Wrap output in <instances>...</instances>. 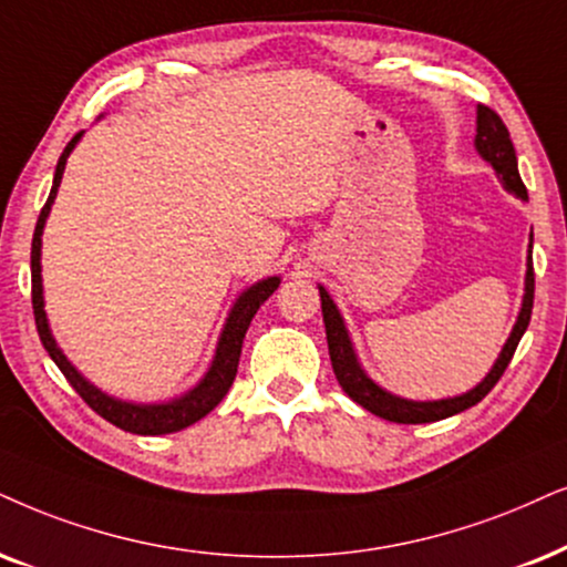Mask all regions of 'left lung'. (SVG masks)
I'll return each mask as SVG.
<instances>
[{
  "label": "left lung",
  "instance_id": "obj_1",
  "mask_svg": "<svg viewBox=\"0 0 567 567\" xmlns=\"http://www.w3.org/2000/svg\"><path fill=\"white\" fill-rule=\"evenodd\" d=\"M476 152L484 156L486 162L492 164L497 177L503 181L505 190L518 196L520 200L528 198L526 185L520 181L518 172V159H515V148L511 141V133L499 114L489 110V106L478 104L476 110ZM532 246H534V233L532 243H528V264H526V292H523V303L518 321H515L511 337H507L503 353H499L497 361L489 374H486L482 382H478L474 390L463 392V395L444 398V400H405L386 392L384 386H379L374 379H371L367 371L358 363V355L353 350V342H350L346 321H342L340 311H337L334 300L329 298V292L319 285L321 296V313H324V327H327V346H329V358H332V369L337 382H340L342 390L348 392V398H353L358 405H363L379 419L395 421V424H432V421H442L447 415H455L465 411V408L476 405L478 400L489 395V390L499 382V377L505 374L507 363L518 348L523 332H526L528 321H532V308H534V259H532Z\"/></svg>",
  "mask_w": 567,
  "mask_h": 567
}]
</instances>
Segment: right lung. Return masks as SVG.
I'll return each mask as SVG.
<instances>
[{
    "label": "right lung",
    "instance_id": "right-lung-1",
    "mask_svg": "<svg viewBox=\"0 0 567 567\" xmlns=\"http://www.w3.org/2000/svg\"><path fill=\"white\" fill-rule=\"evenodd\" d=\"M83 131L75 135L73 141L64 146V152L56 162L54 169V183L52 190H49V198L44 209L39 214V221H35L33 230V243H31V300H33V317H35V329H39L41 342H44L47 353L52 355V361L60 367V371L73 384V390L81 395L85 403H89L93 411H96L102 419L110 421V424L125 429L131 434H172L181 432V429L196 424V421L204 419L206 413L214 411L221 403V398L227 395L235 382V374H238V361L243 350V337H246L250 319L256 317L259 306L267 300L271 292L279 288V277H267L259 279L256 285H250L248 290H243L235 306L230 308V317H227L225 327H221L217 353H214V361L209 371H206L204 379L193 386V390L185 392V395L169 400V403H127V400L112 398L106 392L93 386L89 379H85L81 371H78L73 363L68 361V355L56 348V340L52 337V329H49V319L44 311V285H41V235H44V225L49 212H52V204L56 198V188H60L64 164H68L70 152L75 148V143L81 141Z\"/></svg>",
    "mask_w": 567,
    "mask_h": 567
}]
</instances>
